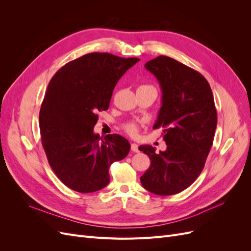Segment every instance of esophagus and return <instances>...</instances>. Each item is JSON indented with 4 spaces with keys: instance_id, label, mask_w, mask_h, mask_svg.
Here are the masks:
<instances>
[{
    "instance_id": "34e87169",
    "label": "esophagus",
    "mask_w": 251,
    "mask_h": 251,
    "mask_svg": "<svg viewBox=\"0 0 251 251\" xmlns=\"http://www.w3.org/2000/svg\"><path fill=\"white\" fill-rule=\"evenodd\" d=\"M131 150L134 151V153H138L139 151V149H138V144L136 143H131Z\"/></svg>"
}]
</instances>
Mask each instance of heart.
Instances as JSON below:
<instances>
[{"label": "heart", "instance_id": "heart-1", "mask_svg": "<svg viewBox=\"0 0 251 251\" xmlns=\"http://www.w3.org/2000/svg\"><path fill=\"white\" fill-rule=\"evenodd\" d=\"M142 87H151V86L144 85V86H141V87H139V88H142ZM125 128H126V131L128 134H131V135H136V134H137V132H138L137 126H136V125L133 124V123L126 124V125L125 126Z\"/></svg>", "mask_w": 251, "mask_h": 251}]
</instances>
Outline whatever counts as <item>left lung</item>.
Returning <instances> with one entry per match:
<instances>
[{
    "instance_id": "1",
    "label": "left lung",
    "mask_w": 251,
    "mask_h": 251,
    "mask_svg": "<svg viewBox=\"0 0 251 251\" xmlns=\"http://www.w3.org/2000/svg\"><path fill=\"white\" fill-rule=\"evenodd\" d=\"M144 67L162 91L153 128H163L168 148L159 153L151 146L138 148L151 159L140 181L151 193L171 196L184 191L204 169L217 127L214 95L202 74L172 57L160 55Z\"/></svg>"
}]
</instances>
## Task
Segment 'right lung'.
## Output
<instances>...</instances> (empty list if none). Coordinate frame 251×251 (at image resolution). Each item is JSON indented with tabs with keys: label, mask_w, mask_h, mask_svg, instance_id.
Segmentation results:
<instances>
[{
	"label": "right lung",
	"mask_w": 251,
	"mask_h": 251,
	"mask_svg": "<svg viewBox=\"0 0 251 251\" xmlns=\"http://www.w3.org/2000/svg\"><path fill=\"white\" fill-rule=\"evenodd\" d=\"M139 58L93 52L66 64L49 82L40 111L42 144L58 179L78 193L110 182L109 169L130 151L118 134H94L97 113L109 109L120 77Z\"/></svg>",
	"instance_id": "right-lung-1"
}]
</instances>
